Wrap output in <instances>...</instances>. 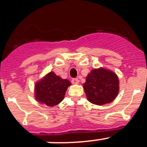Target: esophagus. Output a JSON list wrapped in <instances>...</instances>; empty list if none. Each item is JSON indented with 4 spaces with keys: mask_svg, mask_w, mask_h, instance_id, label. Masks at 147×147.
Here are the masks:
<instances>
[{
    "mask_svg": "<svg viewBox=\"0 0 147 147\" xmlns=\"http://www.w3.org/2000/svg\"><path fill=\"white\" fill-rule=\"evenodd\" d=\"M71 82L74 84H78L79 82V80L78 79H76H76H73L72 80H71Z\"/></svg>",
    "mask_w": 147,
    "mask_h": 147,
    "instance_id": "obj_1",
    "label": "esophagus"
}]
</instances>
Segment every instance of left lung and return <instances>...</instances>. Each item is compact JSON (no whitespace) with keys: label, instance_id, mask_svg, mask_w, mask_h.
Masks as SVG:
<instances>
[{"label":"left lung","instance_id":"obj_1","mask_svg":"<svg viewBox=\"0 0 147 147\" xmlns=\"http://www.w3.org/2000/svg\"><path fill=\"white\" fill-rule=\"evenodd\" d=\"M119 78L114 71L99 68L89 73L83 87L90 103L102 106L115 99L119 93Z\"/></svg>","mask_w":147,"mask_h":147}]
</instances>
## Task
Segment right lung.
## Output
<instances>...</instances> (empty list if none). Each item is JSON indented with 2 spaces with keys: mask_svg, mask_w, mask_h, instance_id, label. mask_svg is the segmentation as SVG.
Wrapping results in <instances>:
<instances>
[{
  "mask_svg": "<svg viewBox=\"0 0 147 147\" xmlns=\"http://www.w3.org/2000/svg\"><path fill=\"white\" fill-rule=\"evenodd\" d=\"M71 83L62 79L53 71L48 73L35 84L34 96L38 103L48 106H55L64 99L66 90Z\"/></svg>",
  "mask_w": 147,
  "mask_h": 147,
  "instance_id": "obj_1",
  "label": "right lung"
}]
</instances>
